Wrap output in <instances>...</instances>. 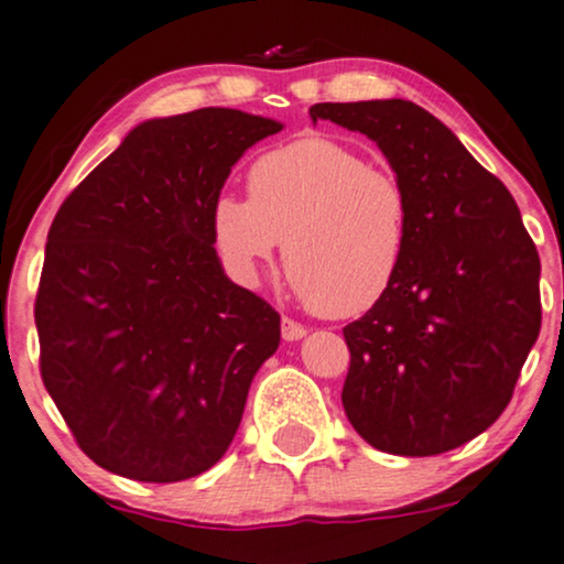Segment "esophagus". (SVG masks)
Wrapping results in <instances>:
<instances>
[{
  "mask_svg": "<svg viewBox=\"0 0 564 564\" xmlns=\"http://www.w3.org/2000/svg\"><path fill=\"white\" fill-rule=\"evenodd\" d=\"M281 336L286 338V341H300L302 336H307V328H304L302 323L291 321V317H283V321H281Z\"/></svg>",
  "mask_w": 564,
  "mask_h": 564,
  "instance_id": "obj_1",
  "label": "esophagus"
}]
</instances>
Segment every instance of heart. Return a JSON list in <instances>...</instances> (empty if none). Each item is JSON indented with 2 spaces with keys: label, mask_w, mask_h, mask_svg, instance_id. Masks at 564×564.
Segmentation results:
<instances>
[{
  "label": "heart",
  "mask_w": 564,
  "mask_h": 564,
  "mask_svg": "<svg viewBox=\"0 0 564 564\" xmlns=\"http://www.w3.org/2000/svg\"><path fill=\"white\" fill-rule=\"evenodd\" d=\"M249 199L220 194L209 226L220 254L243 278L273 260L317 315L357 317L397 283L410 249L404 183L344 141L310 135L260 154Z\"/></svg>",
  "instance_id": "obj_1"
}]
</instances>
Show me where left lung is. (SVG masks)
Here are the masks:
<instances>
[{
	"label": "left lung",
	"mask_w": 564,
	"mask_h": 564,
	"mask_svg": "<svg viewBox=\"0 0 564 564\" xmlns=\"http://www.w3.org/2000/svg\"><path fill=\"white\" fill-rule=\"evenodd\" d=\"M310 115L376 141L412 205L402 273L344 328V412L381 452L457 449L505 412L539 338L535 243L505 183L415 101H323Z\"/></svg>",
	"instance_id": "left-lung-1"
}]
</instances>
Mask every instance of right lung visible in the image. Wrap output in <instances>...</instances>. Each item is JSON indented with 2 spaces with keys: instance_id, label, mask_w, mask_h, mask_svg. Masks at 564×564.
<instances>
[{
  "instance_id": "add662e5",
  "label": "right lung",
  "mask_w": 564,
  "mask_h": 564,
  "mask_svg": "<svg viewBox=\"0 0 564 564\" xmlns=\"http://www.w3.org/2000/svg\"><path fill=\"white\" fill-rule=\"evenodd\" d=\"M281 123L205 107L135 126L46 236L39 370L88 459L144 484L226 454L281 315L223 273L209 226L230 167Z\"/></svg>"
}]
</instances>
